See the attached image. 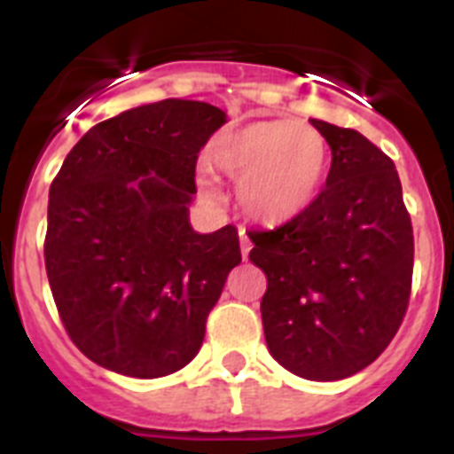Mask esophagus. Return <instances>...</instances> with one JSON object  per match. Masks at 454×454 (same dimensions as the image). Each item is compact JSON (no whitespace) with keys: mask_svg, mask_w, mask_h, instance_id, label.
Returning a JSON list of instances; mask_svg holds the SVG:
<instances>
[{"mask_svg":"<svg viewBox=\"0 0 454 454\" xmlns=\"http://www.w3.org/2000/svg\"><path fill=\"white\" fill-rule=\"evenodd\" d=\"M239 240H240V254H243V259H247V254H250L252 250V240L250 236L246 234V230H239Z\"/></svg>","mask_w":454,"mask_h":454,"instance_id":"obj_1","label":"esophagus"}]
</instances>
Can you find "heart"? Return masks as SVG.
I'll list each match as a JSON object with an SVG mask.
<instances>
[{
    "label": "heart",
    "mask_w": 454,
    "mask_h": 454,
    "mask_svg": "<svg viewBox=\"0 0 454 454\" xmlns=\"http://www.w3.org/2000/svg\"><path fill=\"white\" fill-rule=\"evenodd\" d=\"M215 170L239 182V202L250 218L284 223L314 202L330 150L318 129L295 120H262L224 131L208 147ZM200 186L211 179L200 172Z\"/></svg>",
    "instance_id": "heart-1"
}]
</instances>
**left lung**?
<instances>
[{
    "instance_id": "1",
    "label": "left lung",
    "mask_w": 454,
    "mask_h": 454,
    "mask_svg": "<svg viewBox=\"0 0 454 454\" xmlns=\"http://www.w3.org/2000/svg\"><path fill=\"white\" fill-rule=\"evenodd\" d=\"M311 124L332 150L325 188L288 223L247 236L268 279V350L293 375L334 382L375 362L398 332L414 230L391 159L359 131Z\"/></svg>"
}]
</instances>
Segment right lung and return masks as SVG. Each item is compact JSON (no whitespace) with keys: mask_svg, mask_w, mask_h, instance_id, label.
<instances>
[{"mask_svg":"<svg viewBox=\"0 0 454 454\" xmlns=\"http://www.w3.org/2000/svg\"><path fill=\"white\" fill-rule=\"evenodd\" d=\"M218 106L163 99L95 124L50 186L45 268L72 343L99 366L154 380L198 355L240 263L239 231L188 223L198 154Z\"/></svg>","mask_w":454,"mask_h":454,"instance_id":"obj_1","label":"right lung"}]
</instances>
